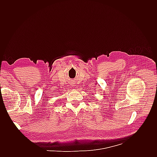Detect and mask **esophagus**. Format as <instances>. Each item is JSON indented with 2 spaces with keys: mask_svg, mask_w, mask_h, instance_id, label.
<instances>
[{
  "mask_svg": "<svg viewBox=\"0 0 157 157\" xmlns=\"http://www.w3.org/2000/svg\"><path fill=\"white\" fill-rule=\"evenodd\" d=\"M71 84H71V85H72V87H74V86H75V84H74L73 83H71Z\"/></svg>",
  "mask_w": 157,
  "mask_h": 157,
  "instance_id": "esophagus-1",
  "label": "esophagus"
}]
</instances>
